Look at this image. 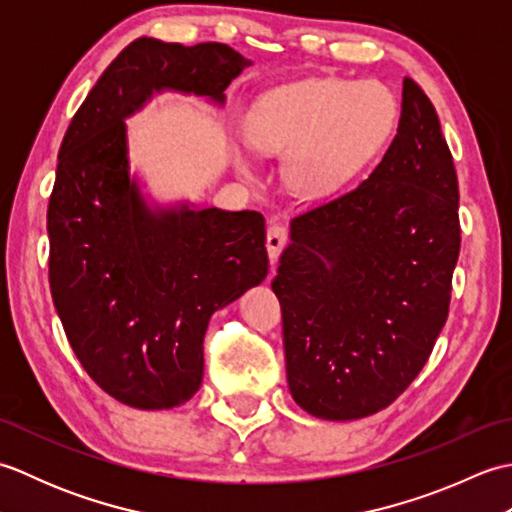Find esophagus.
I'll list each match as a JSON object with an SVG mask.
<instances>
[{
    "instance_id": "1",
    "label": "esophagus",
    "mask_w": 512,
    "mask_h": 512,
    "mask_svg": "<svg viewBox=\"0 0 512 512\" xmlns=\"http://www.w3.org/2000/svg\"><path fill=\"white\" fill-rule=\"evenodd\" d=\"M286 244H288V231H286V226L270 224L268 233H266V248H268L270 262H273V264L277 262L279 255H281V250L286 248Z\"/></svg>"
}]
</instances>
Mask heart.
I'll return each mask as SVG.
<instances>
[{"instance_id": "obj_1", "label": "heart", "mask_w": 512, "mask_h": 512, "mask_svg": "<svg viewBox=\"0 0 512 512\" xmlns=\"http://www.w3.org/2000/svg\"><path fill=\"white\" fill-rule=\"evenodd\" d=\"M398 121L396 96L378 81L319 76L270 92L250 118L257 149L286 151V176L303 193L334 189L387 143Z\"/></svg>"}]
</instances>
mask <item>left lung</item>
<instances>
[{
    "instance_id": "left-lung-1",
    "label": "left lung",
    "mask_w": 512,
    "mask_h": 512,
    "mask_svg": "<svg viewBox=\"0 0 512 512\" xmlns=\"http://www.w3.org/2000/svg\"><path fill=\"white\" fill-rule=\"evenodd\" d=\"M460 189L436 107L405 76L398 132L369 178L292 217L273 290L301 409L354 420L389 407L449 317Z\"/></svg>"
}]
</instances>
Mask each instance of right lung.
Masks as SVG:
<instances>
[{"label": "right lung", "instance_id": "add662e5", "mask_svg": "<svg viewBox=\"0 0 512 512\" xmlns=\"http://www.w3.org/2000/svg\"><path fill=\"white\" fill-rule=\"evenodd\" d=\"M244 65L226 43L140 37L63 136L48 202L52 301L85 372L123 405L187 402L202 383L211 314L268 273L262 213L147 211L129 182L123 118L165 88L224 101Z\"/></svg>", "mask_w": 512, "mask_h": 512}]
</instances>
